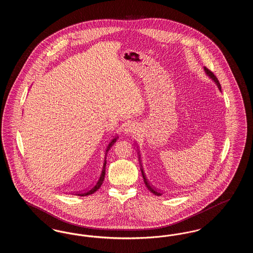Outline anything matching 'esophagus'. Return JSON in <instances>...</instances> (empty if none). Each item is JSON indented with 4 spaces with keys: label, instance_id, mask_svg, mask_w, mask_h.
I'll return each mask as SVG.
<instances>
[{
    "label": "esophagus",
    "instance_id": "1",
    "mask_svg": "<svg viewBox=\"0 0 253 253\" xmlns=\"http://www.w3.org/2000/svg\"><path fill=\"white\" fill-rule=\"evenodd\" d=\"M123 132L126 134H134L138 132V125L133 121H127L123 125Z\"/></svg>",
    "mask_w": 253,
    "mask_h": 253
}]
</instances>
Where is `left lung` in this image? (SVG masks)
Returning a JSON list of instances; mask_svg holds the SVG:
<instances>
[{"mask_svg":"<svg viewBox=\"0 0 253 253\" xmlns=\"http://www.w3.org/2000/svg\"><path fill=\"white\" fill-rule=\"evenodd\" d=\"M204 71L205 74L216 84L217 87H218V89L221 91V85L219 84V82H218V80H217L216 77L213 75V73L211 72L208 68H206L204 67ZM139 154V153H138ZM138 160H139V163H140V157H139V155H138ZM140 169H141V173H142V176H143V180H144L145 185H146V187L148 188V190L151 192V193H154L155 195H157V196H160L161 195V193H158L157 191H156L155 189H153L152 188V186L150 185V183H149V181L147 180V177L145 176L144 174V170H143V169H142V165H141V167H140Z\"/></svg>","mask_w":253,"mask_h":253,"instance_id":"1","label":"left lung"}]
</instances>
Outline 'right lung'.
Here are the masks:
<instances>
[{"label":"right lung","mask_w":253,"mask_h":253,"mask_svg":"<svg viewBox=\"0 0 253 253\" xmlns=\"http://www.w3.org/2000/svg\"><path fill=\"white\" fill-rule=\"evenodd\" d=\"M118 138H119V136H116L115 138H113L112 140H111V142L109 143L108 146H107V148H106V150H105V158H104V162H103V167H102V170H101V173H100V176H99V178H98V180L96 182V184L94 185V187L92 188V189H90L89 191H87V192H85L84 193H79L78 195H81V196H86V195H89V194H93V193L96 192L99 188H100V186L102 185V183H103V180H104V177H105V168H106V157H107V153H108L109 150H110V148L113 146V145L115 144L116 142H117V140H118Z\"/></svg>","instance_id":"obj_1"}]
</instances>
